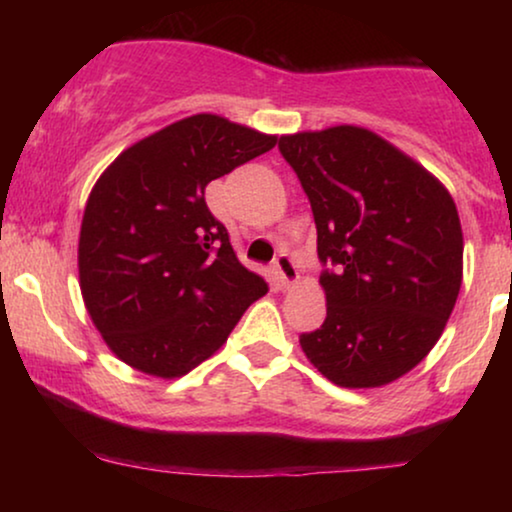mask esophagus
Returning <instances> with one entry per match:
<instances>
[{"label": "esophagus", "instance_id": "esophagus-1", "mask_svg": "<svg viewBox=\"0 0 512 512\" xmlns=\"http://www.w3.org/2000/svg\"><path fill=\"white\" fill-rule=\"evenodd\" d=\"M275 275L279 279V284L284 286V289H291L293 284H298V268L296 263H293V258L289 256H279L277 263H275Z\"/></svg>", "mask_w": 512, "mask_h": 512}]
</instances>
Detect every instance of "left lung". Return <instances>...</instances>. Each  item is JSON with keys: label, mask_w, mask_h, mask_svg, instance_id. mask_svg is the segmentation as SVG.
<instances>
[{"label": "left lung", "mask_w": 512, "mask_h": 512, "mask_svg": "<svg viewBox=\"0 0 512 512\" xmlns=\"http://www.w3.org/2000/svg\"><path fill=\"white\" fill-rule=\"evenodd\" d=\"M279 151L317 223L326 319L300 335L314 368L347 389L410 373L445 331L464 277L452 195L373 130L333 125L282 135Z\"/></svg>", "instance_id": "8db88e82"}]
</instances>
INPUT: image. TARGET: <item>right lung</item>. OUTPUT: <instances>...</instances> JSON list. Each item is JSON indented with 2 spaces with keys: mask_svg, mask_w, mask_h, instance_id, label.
Listing matches in <instances>:
<instances>
[{
  "mask_svg": "<svg viewBox=\"0 0 512 512\" xmlns=\"http://www.w3.org/2000/svg\"><path fill=\"white\" fill-rule=\"evenodd\" d=\"M195 114L128 146L95 181L79 235V286L102 340L139 373L174 380L228 340L268 284L244 268L205 188L277 144Z\"/></svg>",
  "mask_w": 512,
  "mask_h": 512,
  "instance_id": "right-lung-1",
  "label": "right lung"
}]
</instances>
